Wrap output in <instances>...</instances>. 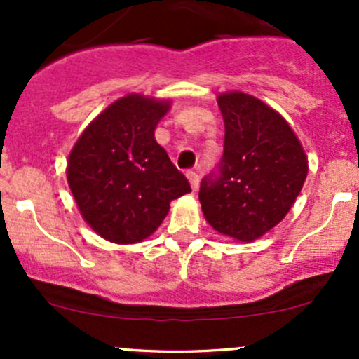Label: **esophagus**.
<instances>
[{"label":"esophagus","mask_w":359,"mask_h":359,"mask_svg":"<svg viewBox=\"0 0 359 359\" xmlns=\"http://www.w3.org/2000/svg\"><path fill=\"white\" fill-rule=\"evenodd\" d=\"M186 177H187V180H189L193 191H196L198 186H200V175H198L196 172H186Z\"/></svg>","instance_id":"1"}]
</instances>
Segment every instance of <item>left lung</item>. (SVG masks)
I'll return each instance as SVG.
<instances>
[{
	"label": "left lung",
	"mask_w": 359,
	"mask_h": 359,
	"mask_svg": "<svg viewBox=\"0 0 359 359\" xmlns=\"http://www.w3.org/2000/svg\"><path fill=\"white\" fill-rule=\"evenodd\" d=\"M226 137L220 173L203 179L206 222L234 241L250 243L285 219L302 191L307 156L287 119L257 97H217Z\"/></svg>",
	"instance_id": "1"
}]
</instances>
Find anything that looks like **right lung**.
<instances>
[{"label": "right lung", "instance_id": "add662e5", "mask_svg": "<svg viewBox=\"0 0 359 359\" xmlns=\"http://www.w3.org/2000/svg\"><path fill=\"white\" fill-rule=\"evenodd\" d=\"M170 107V100L128 93L93 118L69 153L67 184L79 213L111 243L147 240L170 203L191 193L154 139Z\"/></svg>", "mask_w": 359, "mask_h": 359}]
</instances>
